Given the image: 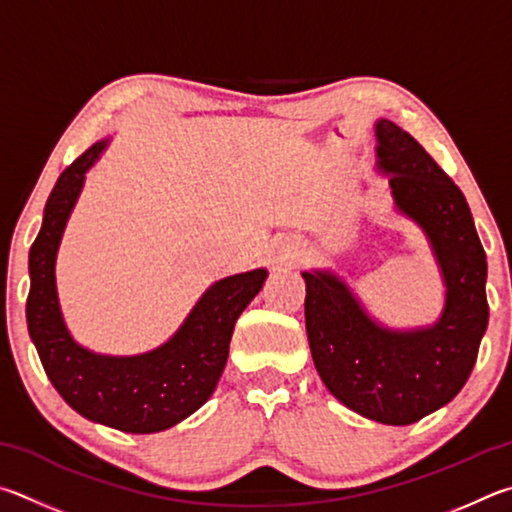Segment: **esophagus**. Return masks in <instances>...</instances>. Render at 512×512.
<instances>
[{
    "label": "esophagus",
    "mask_w": 512,
    "mask_h": 512,
    "mask_svg": "<svg viewBox=\"0 0 512 512\" xmlns=\"http://www.w3.org/2000/svg\"><path fill=\"white\" fill-rule=\"evenodd\" d=\"M299 254V249H297V245H288V247H285L283 249V254H281V258H283V261H288V258H294V256H297Z\"/></svg>",
    "instance_id": "1"
}]
</instances>
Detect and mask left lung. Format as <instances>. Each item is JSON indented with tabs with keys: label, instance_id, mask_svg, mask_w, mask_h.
Listing matches in <instances>:
<instances>
[{
	"label": "left lung",
	"instance_id": "left-lung-1",
	"mask_svg": "<svg viewBox=\"0 0 512 512\" xmlns=\"http://www.w3.org/2000/svg\"><path fill=\"white\" fill-rule=\"evenodd\" d=\"M378 168L396 209L418 222L445 281L436 324L384 328L333 272H303L306 330L321 380L348 409L384 425H411L468 382L488 328L486 251L465 195L432 155L393 121L375 123Z\"/></svg>",
	"mask_w": 512,
	"mask_h": 512
}]
</instances>
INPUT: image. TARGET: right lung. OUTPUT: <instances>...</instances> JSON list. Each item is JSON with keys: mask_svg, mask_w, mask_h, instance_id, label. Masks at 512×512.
I'll return each mask as SVG.
<instances>
[{"mask_svg": "<svg viewBox=\"0 0 512 512\" xmlns=\"http://www.w3.org/2000/svg\"><path fill=\"white\" fill-rule=\"evenodd\" d=\"M105 146L107 141L94 143L62 170L44 206L42 229L29 251L26 324L44 371L71 409L121 432L152 434L177 425L211 398L227 364L233 326L261 292L267 270L213 283L177 333L150 353L112 357L76 344L60 312L56 254L85 173Z\"/></svg>", "mask_w": 512, "mask_h": 512, "instance_id": "obj_1", "label": "right lung"}]
</instances>
